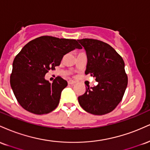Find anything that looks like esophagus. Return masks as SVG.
Returning a JSON list of instances; mask_svg holds the SVG:
<instances>
[{
  "label": "esophagus",
  "mask_w": 150,
  "mask_h": 150,
  "mask_svg": "<svg viewBox=\"0 0 150 150\" xmlns=\"http://www.w3.org/2000/svg\"><path fill=\"white\" fill-rule=\"evenodd\" d=\"M68 85H73V84H75V82H74V81H73V80H69L68 82Z\"/></svg>",
  "instance_id": "obj_1"
}]
</instances>
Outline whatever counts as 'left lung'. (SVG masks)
I'll list each match as a JSON object with an SVG mask.
<instances>
[{"instance_id":"left-lung-1","label":"left lung","mask_w":150,"mask_h":150,"mask_svg":"<svg viewBox=\"0 0 150 150\" xmlns=\"http://www.w3.org/2000/svg\"><path fill=\"white\" fill-rule=\"evenodd\" d=\"M86 51L87 58L85 75L96 78L97 85L86 87L78 97L85 111L94 115L112 111L123 99L128 85L123 58L109 44L92 39L77 40Z\"/></svg>"}]
</instances>
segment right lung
<instances>
[{
	"mask_svg": "<svg viewBox=\"0 0 150 150\" xmlns=\"http://www.w3.org/2000/svg\"><path fill=\"white\" fill-rule=\"evenodd\" d=\"M82 46L75 39L43 36L27 43L15 56L10 86L22 108L34 114L53 111L59 104L66 80L56 77L52 83L45 79L50 70L61 64L63 56Z\"/></svg>",
	"mask_w": 150,
	"mask_h": 150,
	"instance_id": "1",
	"label": "right lung"
}]
</instances>
